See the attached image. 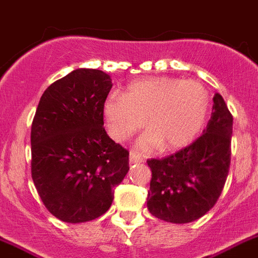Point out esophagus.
<instances>
[{
    "mask_svg": "<svg viewBox=\"0 0 258 258\" xmlns=\"http://www.w3.org/2000/svg\"><path fill=\"white\" fill-rule=\"evenodd\" d=\"M144 158L140 155V154H137L136 151H130V163L131 164H135V163H143Z\"/></svg>",
    "mask_w": 258,
    "mask_h": 258,
    "instance_id": "obj_1",
    "label": "esophagus"
}]
</instances>
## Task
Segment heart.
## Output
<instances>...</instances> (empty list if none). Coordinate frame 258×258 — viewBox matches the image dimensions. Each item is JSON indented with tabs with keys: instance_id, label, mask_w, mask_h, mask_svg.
Wrapping results in <instances>:
<instances>
[{
	"instance_id": "obj_1",
	"label": "heart",
	"mask_w": 258,
	"mask_h": 258,
	"mask_svg": "<svg viewBox=\"0 0 258 258\" xmlns=\"http://www.w3.org/2000/svg\"><path fill=\"white\" fill-rule=\"evenodd\" d=\"M211 98L196 80L158 76L135 80L122 96H109L103 113L113 137L124 141L145 127L148 134L139 145L145 150L159 145L173 151L189 145L205 127Z\"/></svg>"
}]
</instances>
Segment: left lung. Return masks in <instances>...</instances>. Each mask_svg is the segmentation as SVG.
<instances>
[{
  "mask_svg": "<svg viewBox=\"0 0 258 258\" xmlns=\"http://www.w3.org/2000/svg\"><path fill=\"white\" fill-rule=\"evenodd\" d=\"M233 115L216 93L211 118L191 145L163 159H149L148 209L160 220L191 223L214 208L230 165Z\"/></svg>",
  "mask_w": 258,
  "mask_h": 258,
  "instance_id": "left-lung-1",
  "label": "left lung"
}]
</instances>
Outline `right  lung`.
Returning a JSON list of instances; mask_svg holds the SVG:
<instances>
[{"mask_svg": "<svg viewBox=\"0 0 258 258\" xmlns=\"http://www.w3.org/2000/svg\"><path fill=\"white\" fill-rule=\"evenodd\" d=\"M112 89L100 70L78 69L43 93L31 124V178L43 204L66 223H85L112 205L128 172V150L105 132Z\"/></svg>", "mask_w": 258, "mask_h": 258, "instance_id": "1", "label": "right lung"}]
</instances>
